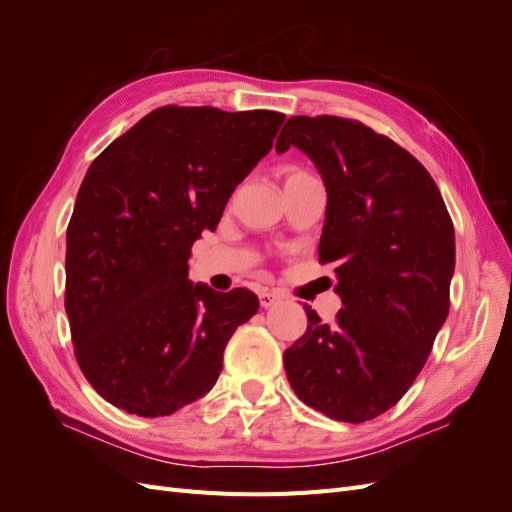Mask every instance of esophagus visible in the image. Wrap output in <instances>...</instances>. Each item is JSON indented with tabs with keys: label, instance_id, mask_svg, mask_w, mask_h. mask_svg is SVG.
Masks as SVG:
<instances>
[{
	"label": "esophagus",
	"instance_id": "obj_1",
	"mask_svg": "<svg viewBox=\"0 0 512 512\" xmlns=\"http://www.w3.org/2000/svg\"><path fill=\"white\" fill-rule=\"evenodd\" d=\"M282 301V294L280 292H273V290H262L260 292V307H273L275 303Z\"/></svg>",
	"mask_w": 512,
	"mask_h": 512
}]
</instances>
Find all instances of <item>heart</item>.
<instances>
[{"label": "heart", "mask_w": 512, "mask_h": 512, "mask_svg": "<svg viewBox=\"0 0 512 512\" xmlns=\"http://www.w3.org/2000/svg\"><path fill=\"white\" fill-rule=\"evenodd\" d=\"M294 175H303V173H301V170H290L288 177H294Z\"/></svg>", "instance_id": "1"}]
</instances>
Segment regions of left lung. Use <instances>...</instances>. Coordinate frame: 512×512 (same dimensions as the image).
Instances as JSON below:
<instances>
[{
  "instance_id": "1",
  "label": "left lung",
  "mask_w": 512,
  "mask_h": 512,
  "mask_svg": "<svg viewBox=\"0 0 512 512\" xmlns=\"http://www.w3.org/2000/svg\"><path fill=\"white\" fill-rule=\"evenodd\" d=\"M290 147L327 188L318 256L344 307L327 324L303 305L307 331L284 352L286 376L309 408L371 421L410 389L448 316L455 228L425 166L359 121L290 117L275 151Z\"/></svg>"
}]
</instances>
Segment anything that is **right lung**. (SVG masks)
<instances>
[{"label":"right lung","instance_id":"1","mask_svg":"<svg viewBox=\"0 0 512 512\" xmlns=\"http://www.w3.org/2000/svg\"><path fill=\"white\" fill-rule=\"evenodd\" d=\"M284 119L162 106L91 162L66 235V314L76 361L108 404L166 416L218 382L258 297L190 282V250Z\"/></svg>","mask_w":512,"mask_h":512}]
</instances>
